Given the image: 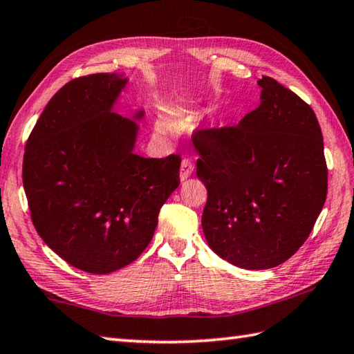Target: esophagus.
<instances>
[{"label": "esophagus", "instance_id": "obj_1", "mask_svg": "<svg viewBox=\"0 0 354 354\" xmlns=\"http://www.w3.org/2000/svg\"><path fill=\"white\" fill-rule=\"evenodd\" d=\"M194 172V163L189 160V158H183L182 165H180V180L185 182L187 177H191Z\"/></svg>", "mask_w": 354, "mask_h": 354}]
</instances>
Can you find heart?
Wrapping results in <instances>:
<instances>
[{
    "mask_svg": "<svg viewBox=\"0 0 354 354\" xmlns=\"http://www.w3.org/2000/svg\"><path fill=\"white\" fill-rule=\"evenodd\" d=\"M156 131L162 136L172 134V131H174V124H172L171 118L167 116V114H160L156 120Z\"/></svg>",
    "mask_w": 354,
    "mask_h": 354,
    "instance_id": "b5f03b06",
    "label": "heart"
}]
</instances>
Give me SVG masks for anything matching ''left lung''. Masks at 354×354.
<instances>
[{"label":"left lung","mask_w":354,"mask_h":354,"mask_svg":"<svg viewBox=\"0 0 354 354\" xmlns=\"http://www.w3.org/2000/svg\"><path fill=\"white\" fill-rule=\"evenodd\" d=\"M261 102L232 128L198 131L197 177L207 189L201 227L236 268L283 264L312 232L327 197L319 122L304 100L263 76Z\"/></svg>","instance_id":"8db88e82"}]
</instances>
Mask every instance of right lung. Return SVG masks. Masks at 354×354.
Listing matches in <instances>:
<instances>
[{"mask_svg": "<svg viewBox=\"0 0 354 354\" xmlns=\"http://www.w3.org/2000/svg\"><path fill=\"white\" fill-rule=\"evenodd\" d=\"M128 82L125 73L70 81L26 145L23 185L36 232L64 261L95 275L139 258L180 185L178 156L134 153L145 110L116 111Z\"/></svg>", "mask_w": 354, "mask_h": 354, "instance_id": "obj_1", "label": "right lung"}]
</instances>
